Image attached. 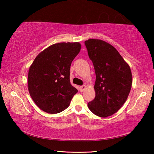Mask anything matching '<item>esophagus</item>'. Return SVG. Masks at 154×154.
<instances>
[{
	"instance_id": "obj_1",
	"label": "esophagus",
	"mask_w": 154,
	"mask_h": 154,
	"mask_svg": "<svg viewBox=\"0 0 154 154\" xmlns=\"http://www.w3.org/2000/svg\"><path fill=\"white\" fill-rule=\"evenodd\" d=\"M85 88H86V86H85V85H82V86H80V87H79L80 92H83V91L85 89Z\"/></svg>"
}]
</instances>
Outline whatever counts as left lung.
Instances as JSON below:
<instances>
[{
  "label": "left lung",
  "instance_id": "left-lung-1",
  "mask_svg": "<svg viewBox=\"0 0 154 154\" xmlns=\"http://www.w3.org/2000/svg\"><path fill=\"white\" fill-rule=\"evenodd\" d=\"M96 73L95 98L88 106L96 116L106 118L116 113L126 102L131 90L130 68L118 50L105 41H85Z\"/></svg>",
  "mask_w": 154,
  "mask_h": 154
}]
</instances>
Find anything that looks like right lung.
Here are the masks:
<instances>
[{"mask_svg":"<svg viewBox=\"0 0 154 154\" xmlns=\"http://www.w3.org/2000/svg\"><path fill=\"white\" fill-rule=\"evenodd\" d=\"M80 49L77 42L56 43L36 57L29 69L28 86L41 110L58 113L69 106L78 92L70 82V67Z\"/></svg>","mask_w":154,"mask_h":154,"instance_id":"add662e5","label":"right lung"}]
</instances>
